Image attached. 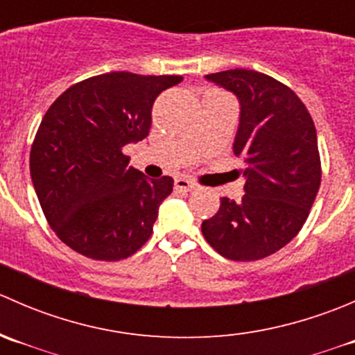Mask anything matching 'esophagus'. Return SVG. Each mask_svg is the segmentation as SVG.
Instances as JSON below:
<instances>
[{"mask_svg": "<svg viewBox=\"0 0 355 355\" xmlns=\"http://www.w3.org/2000/svg\"><path fill=\"white\" fill-rule=\"evenodd\" d=\"M194 187H196V184L192 180H189L187 177L175 178V189H177V191L189 192V191H192V189H194Z\"/></svg>", "mask_w": 355, "mask_h": 355, "instance_id": "esophagus-1", "label": "esophagus"}]
</instances>
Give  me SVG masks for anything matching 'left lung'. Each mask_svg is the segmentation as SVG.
Masks as SVG:
<instances>
[{
  "label": "left lung",
  "mask_w": 355,
  "mask_h": 355,
  "mask_svg": "<svg viewBox=\"0 0 355 355\" xmlns=\"http://www.w3.org/2000/svg\"><path fill=\"white\" fill-rule=\"evenodd\" d=\"M206 78L241 101L234 153L247 164V180L242 200L221 198L200 230L227 259H263L299 234L320 191L316 127L299 96L270 75L234 68Z\"/></svg>",
  "instance_id": "obj_1"
}]
</instances>
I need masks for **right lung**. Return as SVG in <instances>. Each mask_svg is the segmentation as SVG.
Returning <instances> with one entry per match:
<instances>
[{
    "label": "right lung",
    "mask_w": 355,
    "mask_h": 355,
    "mask_svg": "<svg viewBox=\"0 0 355 355\" xmlns=\"http://www.w3.org/2000/svg\"><path fill=\"white\" fill-rule=\"evenodd\" d=\"M182 75L110 71L70 85L42 116L31 148L35 194L56 237L96 261H120L153 235L173 178H146L123 148L149 135L151 111Z\"/></svg>",
    "instance_id": "1"
}]
</instances>
